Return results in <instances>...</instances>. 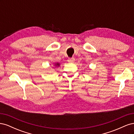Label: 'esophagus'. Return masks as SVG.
<instances>
[{
	"instance_id": "1",
	"label": "esophagus",
	"mask_w": 134,
	"mask_h": 134,
	"mask_svg": "<svg viewBox=\"0 0 134 134\" xmlns=\"http://www.w3.org/2000/svg\"><path fill=\"white\" fill-rule=\"evenodd\" d=\"M68 61V62H69V63H74V61H75V59L74 58H69Z\"/></svg>"
}]
</instances>
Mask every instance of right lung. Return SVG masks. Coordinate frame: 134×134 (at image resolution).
<instances>
[{"label": "right lung", "mask_w": 134, "mask_h": 134, "mask_svg": "<svg viewBox=\"0 0 134 134\" xmlns=\"http://www.w3.org/2000/svg\"><path fill=\"white\" fill-rule=\"evenodd\" d=\"M56 65H58V66H59V64H58H58H56Z\"/></svg>", "instance_id": "obj_1"}]
</instances>
